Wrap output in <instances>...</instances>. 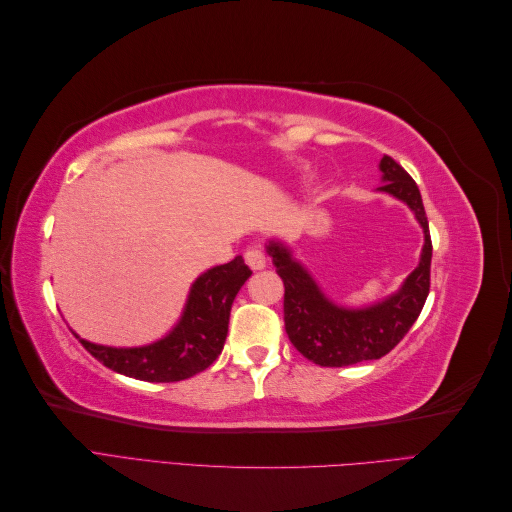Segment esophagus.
Returning <instances> with one entry per match:
<instances>
[{
	"instance_id": "esophagus-1",
	"label": "esophagus",
	"mask_w": 512,
	"mask_h": 512,
	"mask_svg": "<svg viewBox=\"0 0 512 512\" xmlns=\"http://www.w3.org/2000/svg\"><path fill=\"white\" fill-rule=\"evenodd\" d=\"M243 258L247 262V267L254 271H260L267 267V256H265V252H262V247H258V245L247 247V250L243 252Z\"/></svg>"
}]
</instances>
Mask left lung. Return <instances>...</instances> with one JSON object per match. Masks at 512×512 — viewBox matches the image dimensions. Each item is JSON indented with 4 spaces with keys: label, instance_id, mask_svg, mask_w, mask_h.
<instances>
[{
    "label": "left lung",
    "instance_id": "obj_1",
    "mask_svg": "<svg viewBox=\"0 0 512 512\" xmlns=\"http://www.w3.org/2000/svg\"><path fill=\"white\" fill-rule=\"evenodd\" d=\"M380 190L404 200L425 230L423 256L404 288L391 299L367 309H344L324 299L312 277L290 258L282 245L271 243L269 254L284 282V324L292 346L320 367H348L382 359L412 329L427 301L431 284V235L421 192L404 166L391 156L380 162Z\"/></svg>",
    "mask_w": 512,
    "mask_h": 512
}]
</instances>
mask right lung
<instances>
[{
	"label": "right lung",
	"instance_id": "obj_1",
	"mask_svg": "<svg viewBox=\"0 0 512 512\" xmlns=\"http://www.w3.org/2000/svg\"><path fill=\"white\" fill-rule=\"evenodd\" d=\"M252 275L243 258L200 275L190 290L177 329L145 348H106L81 339L85 350L117 374L145 382H179L205 371L218 359L228 333L230 307Z\"/></svg>",
	"mask_w": 512,
	"mask_h": 512
}]
</instances>
